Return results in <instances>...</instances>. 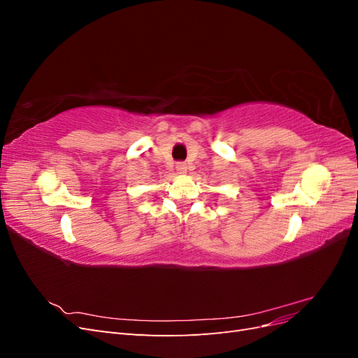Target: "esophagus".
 Returning a JSON list of instances; mask_svg holds the SVG:
<instances>
[{"label":"esophagus","instance_id":"esophagus-1","mask_svg":"<svg viewBox=\"0 0 358 358\" xmlns=\"http://www.w3.org/2000/svg\"><path fill=\"white\" fill-rule=\"evenodd\" d=\"M187 164H185V162H179V164L176 166V170H178V173H179V175H185V173H187Z\"/></svg>","mask_w":358,"mask_h":358}]
</instances>
